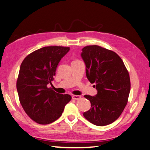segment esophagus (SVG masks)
<instances>
[{
  "label": "esophagus",
  "mask_w": 150,
  "mask_h": 150,
  "mask_svg": "<svg viewBox=\"0 0 150 150\" xmlns=\"http://www.w3.org/2000/svg\"><path fill=\"white\" fill-rule=\"evenodd\" d=\"M80 98H81V96H78V95H74L72 96L73 99H80Z\"/></svg>",
  "instance_id": "34e87169"
}]
</instances>
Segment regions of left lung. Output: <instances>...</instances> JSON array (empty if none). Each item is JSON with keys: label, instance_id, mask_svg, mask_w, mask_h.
<instances>
[{"label": "left lung", "instance_id": "1", "mask_svg": "<svg viewBox=\"0 0 150 150\" xmlns=\"http://www.w3.org/2000/svg\"><path fill=\"white\" fill-rule=\"evenodd\" d=\"M87 79L96 83L95 96L85 95L91 108L83 117L92 124L105 126L120 116L128 101L130 90L129 72L117 53L98 45H88L82 49Z\"/></svg>", "mask_w": 150, "mask_h": 150}]
</instances>
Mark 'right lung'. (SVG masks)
Wrapping results in <instances>:
<instances>
[{
  "instance_id": "add662e5",
  "label": "right lung",
  "mask_w": 150,
  "mask_h": 150,
  "mask_svg": "<svg viewBox=\"0 0 150 150\" xmlns=\"http://www.w3.org/2000/svg\"><path fill=\"white\" fill-rule=\"evenodd\" d=\"M69 51L70 47L61 46L42 47L30 54L21 64L16 83L19 99L26 113L38 124L56 121L71 100L70 95L47 87L59 61Z\"/></svg>"
}]
</instances>
